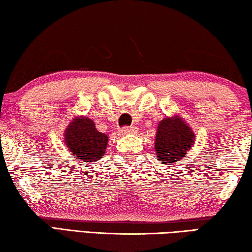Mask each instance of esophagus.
Instances as JSON below:
<instances>
[{
    "label": "esophagus",
    "instance_id": "esophagus-1",
    "mask_svg": "<svg viewBox=\"0 0 252 252\" xmlns=\"http://www.w3.org/2000/svg\"><path fill=\"white\" fill-rule=\"evenodd\" d=\"M134 131H135V127H124V128L121 129V134L129 135V134H133Z\"/></svg>",
    "mask_w": 252,
    "mask_h": 252
}]
</instances>
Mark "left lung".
<instances>
[{
	"mask_svg": "<svg viewBox=\"0 0 252 252\" xmlns=\"http://www.w3.org/2000/svg\"><path fill=\"white\" fill-rule=\"evenodd\" d=\"M196 135L179 115L166 116L158 123L155 155L161 164L179 162L195 144Z\"/></svg>",
	"mask_w": 252,
	"mask_h": 252,
	"instance_id": "1",
	"label": "left lung"
}]
</instances>
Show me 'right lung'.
Masks as SVG:
<instances>
[{"label": "right lung", "mask_w": 252, "mask_h": 252, "mask_svg": "<svg viewBox=\"0 0 252 252\" xmlns=\"http://www.w3.org/2000/svg\"><path fill=\"white\" fill-rule=\"evenodd\" d=\"M64 143L77 161L87 164L105 155L108 136L96 129L95 123L85 116L73 118L64 131Z\"/></svg>", "instance_id": "add662e5"}]
</instances>
